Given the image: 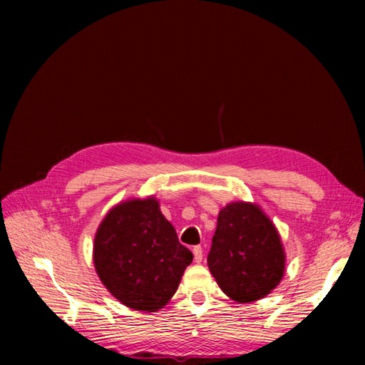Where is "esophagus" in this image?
Listing matches in <instances>:
<instances>
[{
    "label": "esophagus",
    "mask_w": 365,
    "mask_h": 365,
    "mask_svg": "<svg viewBox=\"0 0 365 365\" xmlns=\"http://www.w3.org/2000/svg\"><path fill=\"white\" fill-rule=\"evenodd\" d=\"M192 254H195V262H196V263L202 262V257H204L202 247H200V246H195V250H192Z\"/></svg>",
    "instance_id": "esophagus-1"
}]
</instances>
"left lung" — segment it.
I'll return each instance as SVG.
<instances>
[{
    "label": "left lung",
    "mask_w": 365,
    "mask_h": 365,
    "mask_svg": "<svg viewBox=\"0 0 365 365\" xmlns=\"http://www.w3.org/2000/svg\"><path fill=\"white\" fill-rule=\"evenodd\" d=\"M207 263L230 299L252 302L265 298L282 281L285 251L262 208L237 200L220 210Z\"/></svg>",
    "instance_id": "left-lung-1"
}]
</instances>
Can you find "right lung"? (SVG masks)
<instances>
[{"label":"right lung","mask_w":365,"mask_h":365,"mask_svg":"<svg viewBox=\"0 0 365 365\" xmlns=\"http://www.w3.org/2000/svg\"><path fill=\"white\" fill-rule=\"evenodd\" d=\"M94 267L123 306L157 312L174 297L192 254L153 196L128 199L106 213L96 232Z\"/></svg>","instance_id":"right-lung-1"}]
</instances>
